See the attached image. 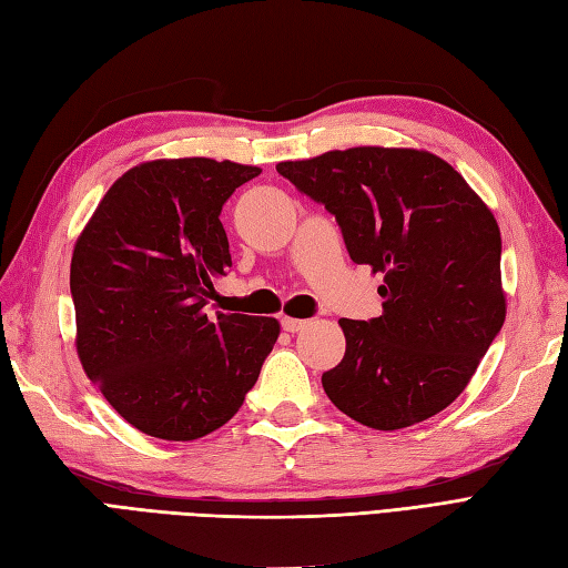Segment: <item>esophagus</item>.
Here are the masks:
<instances>
[{
	"label": "esophagus",
	"mask_w": 568,
	"mask_h": 568,
	"mask_svg": "<svg viewBox=\"0 0 568 568\" xmlns=\"http://www.w3.org/2000/svg\"><path fill=\"white\" fill-rule=\"evenodd\" d=\"M308 325V321H298V317H282V327L286 332H298Z\"/></svg>",
	"instance_id": "34e87169"
}]
</instances>
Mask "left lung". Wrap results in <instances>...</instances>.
I'll list each match as a JSON object with an SVG mask.
<instances>
[{
    "label": "left lung",
    "instance_id": "1",
    "mask_svg": "<svg viewBox=\"0 0 568 568\" xmlns=\"http://www.w3.org/2000/svg\"><path fill=\"white\" fill-rule=\"evenodd\" d=\"M335 216L356 265L383 274V315L339 325L347 352L323 373L354 422L395 432L458 397L501 332V233L465 178L428 151L356 146L276 165Z\"/></svg>",
    "mask_w": 568,
    "mask_h": 568
}]
</instances>
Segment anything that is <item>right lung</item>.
Listing matches in <instances>:
<instances>
[{
    "label": "right lung",
    "instance_id": "add662e5",
    "mask_svg": "<svg viewBox=\"0 0 568 568\" xmlns=\"http://www.w3.org/2000/svg\"><path fill=\"white\" fill-rule=\"evenodd\" d=\"M257 165L173 159L134 165L81 233L69 288L87 376L124 422L195 440L243 405L280 323L206 313L231 267L221 206Z\"/></svg>",
    "mask_w": 568,
    "mask_h": 568
}]
</instances>
